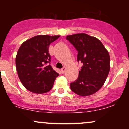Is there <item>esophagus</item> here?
Listing matches in <instances>:
<instances>
[{"mask_svg": "<svg viewBox=\"0 0 129 129\" xmlns=\"http://www.w3.org/2000/svg\"><path fill=\"white\" fill-rule=\"evenodd\" d=\"M66 67H63L62 69H61L62 73H64L65 72H66Z\"/></svg>", "mask_w": 129, "mask_h": 129, "instance_id": "34e87169", "label": "esophagus"}]
</instances>
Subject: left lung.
I'll list each match as a JSON object with an SVG mask.
<instances>
[{
  "mask_svg": "<svg viewBox=\"0 0 129 129\" xmlns=\"http://www.w3.org/2000/svg\"><path fill=\"white\" fill-rule=\"evenodd\" d=\"M66 39L78 51L77 60L82 63L78 79L70 83L71 90L81 96L91 95L103 87L109 75V52L100 40L87 34L68 35Z\"/></svg>",
  "mask_w": 129,
  "mask_h": 129,
  "instance_id": "8db88e82",
  "label": "left lung"
}]
</instances>
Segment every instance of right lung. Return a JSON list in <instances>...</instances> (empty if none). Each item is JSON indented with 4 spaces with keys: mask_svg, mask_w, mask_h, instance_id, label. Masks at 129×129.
I'll list each match as a JSON object with an SVG mask.
<instances>
[{
    "mask_svg": "<svg viewBox=\"0 0 129 129\" xmlns=\"http://www.w3.org/2000/svg\"><path fill=\"white\" fill-rule=\"evenodd\" d=\"M59 35H41L26 40L20 45L16 57V66L22 85L31 92L42 94L53 88L59 73L50 65L48 48Z\"/></svg>",
    "mask_w": 129,
    "mask_h": 129,
    "instance_id": "1",
    "label": "right lung"
}]
</instances>
